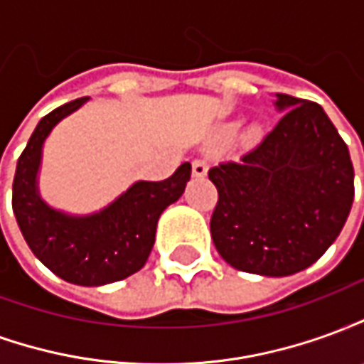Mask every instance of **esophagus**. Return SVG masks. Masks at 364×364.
Segmentation results:
<instances>
[{"mask_svg": "<svg viewBox=\"0 0 364 364\" xmlns=\"http://www.w3.org/2000/svg\"><path fill=\"white\" fill-rule=\"evenodd\" d=\"M206 169H208V167H206L205 159H195V161H193V175H195V177H205Z\"/></svg>", "mask_w": 364, "mask_h": 364, "instance_id": "34e87169", "label": "esophagus"}]
</instances>
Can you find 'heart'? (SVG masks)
Listing matches in <instances>:
<instances>
[{
	"instance_id": "heart-1",
	"label": "heart",
	"mask_w": 364,
	"mask_h": 364,
	"mask_svg": "<svg viewBox=\"0 0 364 364\" xmlns=\"http://www.w3.org/2000/svg\"><path fill=\"white\" fill-rule=\"evenodd\" d=\"M261 134V130L257 127H253L252 130H250V132H247V140H255V138H257V136Z\"/></svg>"
}]
</instances>
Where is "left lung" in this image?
<instances>
[{"instance_id": "left-lung-1", "label": "left lung", "mask_w": 364, "mask_h": 364, "mask_svg": "<svg viewBox=\"0 0 364 364\" xmlns=\"http://www.w3.org/2000/svg\"><path fill=\"white\" fill-rule=\"evenodd\" d=\"M277 107L284 114L255 148L208 169L216 250L234 269L265 277L320 259L355 197L347 144L320 105L277 93Z\"/></svg>"}]
</instances>
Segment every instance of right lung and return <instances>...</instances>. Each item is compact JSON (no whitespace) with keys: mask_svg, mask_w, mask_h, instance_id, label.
<instances>
[{"mask_svg":"<svg viewBox=\"0 0 364 364\" xmlns=\"http://www.w3.org/2000/svg\"><path fill=\"white\" fill-rule=\"evenodd\" d=\"M87 97L62 105L36 124L17 161L13 213L28 247L60 279L82 287L122 281L146 265L159 214L181 197L191 179L185 161L164 181H138L105 210L83 218L46 206L36 193L41 150L54 124L80 109Z\"/></svg>","mask_w":364,"mask_h":364,"instance_id":"add662e5","label":"right lung"}]
</instances>
